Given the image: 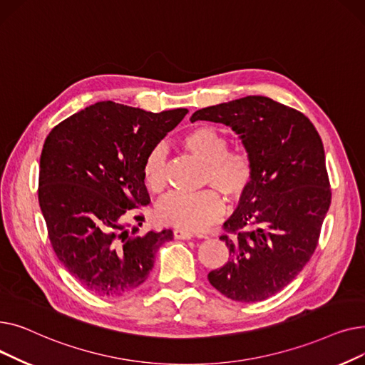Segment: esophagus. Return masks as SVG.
<instances>
[{"label":"esophagus","instance_id":"1","mask_svg":"<svg viewBox=\"0 0 365 365\" xmlns=\"http://www.w3.org/2000/svg\"><path fill=\"white\" fill-rule=\"evenodd\" d=\"M173 235H175L176 240H190L194 237L189 231H185V229H175V231H173Z\"/></svg>","mask_w":365,"mask_h":365}]
</instances>
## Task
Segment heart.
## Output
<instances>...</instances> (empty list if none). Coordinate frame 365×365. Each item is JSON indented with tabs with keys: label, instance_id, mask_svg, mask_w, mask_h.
Here are the masks:
<instances>
[{
	"label": "heart",
	"instance_id": "b5f03b06",
	"mask_svg": "<svg viewBox=\"0 0 365 365\" xmlns=\"http://www.w3.org/2000/svg\"><path fill=\"white\" fill-rule=\"evenodd\" d=\"M182 145L204 161L202 183L213 186L227 200L240 198L255 176V163L244 148L227 149L223 133L210 125H198L186 131ZM142 180L153 194H160L167 185L165 149L153 146L142 164ZM223 202L219 194L207 187L198 192H175L163 198L155 207V219L168 226L186 231H202L220 219Z\"/></svg>",
	"mask_w": 365,
	"mask_h": 365
}]
</instances>
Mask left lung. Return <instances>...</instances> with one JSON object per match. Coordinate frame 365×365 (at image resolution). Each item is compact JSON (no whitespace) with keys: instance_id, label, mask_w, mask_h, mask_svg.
<instances>
[{"instance_id":"left-lung-1","label":"left lung","mask_w":365,"mask_h":365,"mask_svg":"<svg viewBox=\"0 0 365 365\" xmlns=\"http://www.w3.org/2000/svg\"><path fill=\"white\" fill-rule=\"evenodd\" d=\"M231 127L250 152L255 176L220 237L227 262L208 281L227 299L260 302L309 262L331 202L324 145L309 118L264 96L202 108L190 121Z\"/></svg>"}]
</instances>
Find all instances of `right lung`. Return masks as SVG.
Wrapping results in <instances>:
<instances>
[{"label": "right lung", "mask_w": 365, "mask_h": 365, "mask_svg": "<svg viewBox=\"0 0 365 365\" xmlns=\"http://www.w3.org/2000/svg\"><path fill=\"white\" fill-rule=\"evenodd\" d=\"M187 113L98 102L57 124L40 158L38 201L53 250L88 292L124 296L143 284L171 229L139 235L127 216L150 202L142 180L148 152ZM139 226L143 215L134 216Z\"/></svg>", "instance_id": "right-lung-1"}]
</instances>
